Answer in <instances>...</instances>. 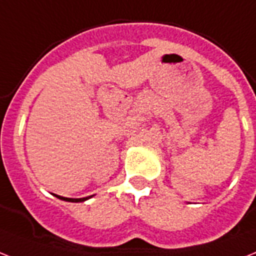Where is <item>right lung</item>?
<instances>
[{"instance_id": "right-lung-1", "label": "right lung", "mask_w": 256, "mask_h": 256, "mask_svg": "<svg viewBox=\"0 0 256 256\" xmlns=\"http://www.w3.org/2000/svg\"><path fill=\"white\" fill-rule=\"evenodd\" d=\"M58 198H60V200H64V201H70V202H82V201L88 200V198H90L92 196L89 197H84V198H68V197H62V196H58V194H55Z\"/></svg>"}]
</instances>
